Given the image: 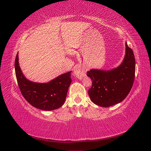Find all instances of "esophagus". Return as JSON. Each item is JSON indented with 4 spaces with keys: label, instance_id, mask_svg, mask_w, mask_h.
Segmentation results:
<instances>
[{
    "label": "esophagus",
    "instance_id": "34e87169",
    "mask_svg": "<svg viewBox=\"0 0 151 151\" xmlns=\"http://www.w3.org/2000/svg\"><path fill=\"white\" fill-rule=\"evenodd\" d=\"M74 73L75 76L78 78H81L85 76V70L82 67H76Z\"/></svg>",
    "mask_w": 151,
    "mask_h": 151
}]
</instances>
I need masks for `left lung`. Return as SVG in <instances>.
<instances>
[{
  "instance_id": "8db88e82",
  "label": "left lung",
  "mask_w": 151,
  "mask_h": 151,
  "mask_svg": "<svg viewBox=\"0 0 151 151\" xmlns=\"http://www.w3.org/2000/svg\"><path fill=\"white\" fill-rule=\"evenodd\" d=\"M125 55L122 63L109 70L91 69L87 76L92 80L88 91L91 101L102 107L122 102L129 94L134 84L135 60L132 50L125 43Z\"/></svg>"
}]
</instances>
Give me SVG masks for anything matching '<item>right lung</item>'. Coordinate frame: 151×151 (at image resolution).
Here are the masks:
<instances>
[{"label": "right lung", "mask_w": 151, "mask_h": 151, "mask_svg": "<svg viewBox=\"0 0 151 151\" xmlns=\"http://www.w3.org/2000/svg\"><path fill=\"white\" fill-rule=\"evenodd\" d=\"M15 72L22 95L33 106L45 111H51L60 108L64 103L72 82V71L59 76L47 83H34L27 79L22 74L17 53L15 59Z\"/></svg>", "instance_id": "add662e5"}]
</instances>
